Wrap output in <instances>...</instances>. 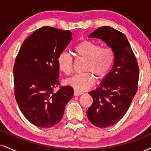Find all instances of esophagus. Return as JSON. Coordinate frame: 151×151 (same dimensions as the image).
<instances>
[{
	"label": "esophagus",
	"mask_w": 151,
	"mask_h": 151,
	"mask_svg": "<svg viewBox=\"0 0 151 151\" xmlns=\"http://www.w3.org/2000/svg\"><path fill=\"white\" fill-rule=\"evenodd\" d=\"M81 94H83L82 92L74 90V96H79L81 95Z\"/></svg>",
	"instance_id": "obj_1"
}]
</instances>
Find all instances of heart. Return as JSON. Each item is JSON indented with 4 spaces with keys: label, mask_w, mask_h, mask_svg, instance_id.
I'll use <instances>...</instances> for the list:
<instances>
[{
    "label": "heart",
    "mask_w": 151,
    "mask_h": 151,
    "mask_svg": "<svg viewBox=\"0 0 151 151\" xmlns=\"http://www.w3.org/2000/svg\"><path fill=\"white\" fill-rule=\"evenodd\" d=\"M74 52L86 60L84 71L86 73L76 74L66 80V83L78 91L90 88L95 83V77L99 80L105 79L110 72L114 61L113 52L109 47H101L99 43L82 40L74 46ZM58 65L60 70L65 74H70L73 70L74 61L72 55L63 52L58 57ZM92 73L94 75L91 74Z\"/></svg>",
    "instance_id": "1"
}]
</instances>
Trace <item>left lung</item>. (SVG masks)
Wrapping results in <instances>:
<instances>
[{
    "instance_id": "8db88e82",
    "label": "left lung",
    "mask_w": 151,
    "mask_h": 151,
    "mask_svg": "<svg viewBox=\"0 0 151 151\" xmlns=\"http://www.w3.org/2000/svg\"><path fill=\"white\" fill-rule=\"evenodd\" d=\"M89 38L100 39L112 49L114 63L100 86L89 92L93 103L86 112L94 126L106 128L115 124L126 114L137 93L139 70L126 36L111 27H101Z\"/></svg>"
}]
</instances>
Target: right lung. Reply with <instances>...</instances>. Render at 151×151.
Returning <instances> with one entry per match:
<instances>
[{"mask_svg": "<svg viewBox=\"0 0 151 151\" xmlns=\"http://www.w3.org/2000/svg\"><path fill=\"white\" fill-rule=\"evenodd\" d=\"M70 31L43 27L24 40L13 69L14 96L21 112L32 124L42 128L57 124L74 89L60 84L58 57L72 40Z\"/></svg>", "mask_w": 151, "mask_h": 151, "instance_id": "obj_1", "label": "right lung"}]
</instances>
